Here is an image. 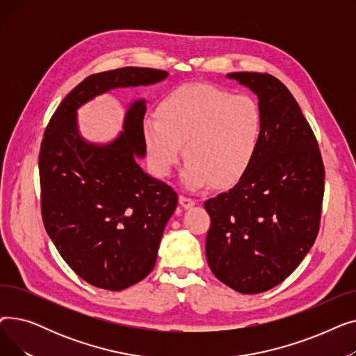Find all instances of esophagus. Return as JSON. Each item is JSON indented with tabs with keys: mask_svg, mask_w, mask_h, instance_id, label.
<instances>
[{
	"mask_svg": "<svg viewBox=\"0 0 356 356\" xmlns=\"http://www.w3.org/2000/svg\"><path fill=\"white\" fill-rule=\"evenodd\" d=\"M179 203L181 204L184 209H191V208L195 207V200L191 199V197H186V196H180L179 197Z\"/></svg>",
	"mask_w": 356,
	"mask_h": 356,
	"instance_id": "esophagus-1",
	"label": "esophagus"
}]
</instances>
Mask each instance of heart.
Instances as JSON below:
<instances>
[{"mask_svg": "<svg viewBox=\"0 0 356 356\" xmlns=\"http://www.w3.org/2000/svg\"><path fill=\"white\" fill-rule=\"evenodd\" d=\"M141 131L149 165L159 177L170 176L184 144L186 188L200 189L211 180L227 186L254 161L263 137V114L251 97L191 83L168 93L157 117L144 118Z\"/></svg>", "mask_w": 356, "mask_h": 356, "instance_id": "b5f03b06", "label": "heart"}]
</instances>
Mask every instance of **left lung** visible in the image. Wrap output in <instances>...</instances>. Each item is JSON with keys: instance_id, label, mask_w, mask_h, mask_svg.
<instances>
[{"instance_id": "left-lung-1", "label": "left lung", "mask_w": 356, "mask_h": 356, "mask_svg": "<svg viewBox=\"0 0 356 356\" xmlns=\"http://www.w3.org/2000/svg\"><path fill=\"white\" fill-rule=\"evenodd\" d=\"M227 78L257 95L263 137L234 188L204 202L211 216L207 258L219 282L257 294L284 282L314 244L325 168L313 131L284 83L255 72Z\"/></svg>"}]
</instances>
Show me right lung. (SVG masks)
<instances>
[{
	"label": "right lung",
	"instance_id": "1",
	"mask_svg": "<svg viewBox=\"0 0 356 356\" xmlns=\"http://www.w3.org/2000/svg\"><path fill=\"white\" fill-rule=\"evenodd\" d=\"M167 76L149 67L90 74L46 128L39 156L44 228L66 264L99 289L120 291L152 273L177 193L137 163L147 153L145 99L129 104L122 131L106 144L81 136L78 109L112 89L154 85Z\"/></svg>",
	"mask_w": 356,
	"mask_h": 356
}]
</instances>
